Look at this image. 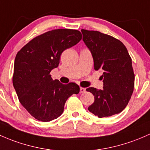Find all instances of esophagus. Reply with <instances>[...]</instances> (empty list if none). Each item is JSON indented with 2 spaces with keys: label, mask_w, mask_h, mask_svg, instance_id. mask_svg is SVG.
<instances>
[{
  "label": "esophagus",
  "mask_w": 150,
  "mask_h": 150,
  "mask_svg": "<svg viewBox=\"0 0 150 150\" xmlns=\"http://www.w3.org/2000/svg\"><path fill=\"white\" fill-rule=\"evenodd\" d=\"M86 91L85 88H83V87H80V93H84V92Z\"/></svg>",
  "instance_id": "esophagus-1"
}]
</instances>
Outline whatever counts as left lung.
I'll use <instances>...</instances> for the list:
<instances>
[{"instance_id":"obj_1","label":"left lung","mask_w":150,"mask_h":150,"mask_svg":"<svg viewBox=\"0 0 150 150\" xmlns=\"http://www.w3.org/2000/svg\"><path fill=\"white\" fill-rule=\"evenodd\" d=\"M83 41L92 53L94 69L101 71L103 89H86L95 97L88 110L99 118L111 116L123 111L134 87L132 61L123 42L98 31L81 29Z\"/></svg>"}]
</instances>
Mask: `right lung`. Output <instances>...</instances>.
I'll use <instances>...</instances> for the list:
<instances>
[{"label": "right lung", "mask_w": 150, "mask_h": 150, "mask_svg": "<svg viewBox=\"0 0 150 150\" xmlns=\"http://www.w3.org/2000/svg\"><path fill=\"white\" fill-rule=\"evenodd\" d=\"M81 40L78 30L54 29L32 39L16 54L13 87L23 107L38 121L58 118L67 99L79 92L76 83L64 84L50 73L58 66L61 53Z\"/></svg>", "instance_id": "1"}]
</instances>
